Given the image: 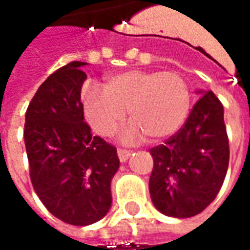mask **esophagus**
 <instances>
[{
	"mask_svg": "<svg viewBox=\"0 0 250 250\" xmlns=\"http://www.w3.org/2000/svg\"><path fill=\"white\" fill-rule=\"evenodd\" d=\"M118 157H119L120 162H125L131 157V152L125 148H118Z\"/></svg>",
	"mask_w": 250,
	"mask_h": 250,
	"instance_id": "1",
	"label": "esophagus"
}]
</instances>
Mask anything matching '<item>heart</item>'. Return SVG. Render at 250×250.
Returning a JSON list of instances; mask_svg holds the SVG:
<instances>
[{"mask_svg": "<svg viewBox=\"0 0 250 250\" xmlns=\"http://www.w3.org/2000/svg\"><path fill=\"white\" fill-rule=\"evenodd\" d=\"M191 104L190 88L177 72L127 71L108 77L100 91L88 85L83 109L88 123L102 136L112 135L128 112L131 123L120 141H162L182 127Z\"/></svg>", "mask_w": 250, "mask_h": 250, "instance_id": "obj_1", "label": "heart"}]
</instances>
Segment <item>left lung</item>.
<instances>
[{
	"label": "left lung",
	"instance_id": "left-lung-1",
	"mask_svg": "<svg viewBox=\"0 0 250 250\" xmlns=\"http://www.w3.org/2000/svg\"><path fill=\"white\" fill-rule=\"evenodd\" d=\"M194 104L186 123L165 145L150 150L154 159L148 188L162 214L188 218L209 206L224 184L229 141L224 107L209 91Z\"/></svg>",
	"mask_w": 250,
	"mask_h": 250
}]
</instances>
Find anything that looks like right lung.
Listing matches in <instances>:
<instances>
[{"label": "right lung", "instance_id": "add662e5", "mask_svg": "<svg viewBox=\"0 0 250 250\" xmlns=\"http://www.w3.org/2000/svg\"><path fill=\"white\" fill-rule=\"evenodd\" d=\"M87 62H72L41 84L25 115L30 181L46 209L62 222L87 226L108 213L116 148L84 122L82 87Z\"/></svg>", "mask_w": 250, "mask_h": 250}]
</instances>
